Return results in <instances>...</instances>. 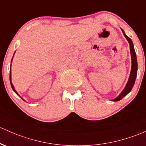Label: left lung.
<instances>
[{
  "label": "left lung",
  "mask_w": 146,
  "mask_h": 146,
  "mask_svg": "<svg viewBox=\"0 0 146 146\" xmlns=\"http://www.w3.org/2000/svg\"><path fill=\"white\" fill-rule=\"evenodd\" d=\"M122 30L123 35H124L125 37L126 38V39L127 40V41L129 44V49H130V54H131V58H132V68H131V72L130 75H129V79L126 84L125 86L123 89L122 92L118 95V97H116L115 99H113L112 101L116 102V101H119L123 97L125 96L126 95H127L129 92H130L132 89L133 88L134 83H135L136 78H137V70H138V65H137V55H136L135 50H134V44H133L132 39L129 37H128L127 35H125V32L123 31V29H121Z\"/></svg>",
  "instance_id": "left-lung-1"
}]
</instances>
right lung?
<instances>
[{"label":"right lung","instance_id":"right-lung-1","mask_svg":"<svg viewBox=\"0 0 146 146\" xmlns=\"http://www.w3.org/2000/svg\"><path fill=\"white\" fill-rule=\"evenodd\" d=\"M14 53H15V52H14ZM12 60H13V57H12V61H11V63H12ZM9 80H10V84H11V86H12V89H13V91H14V92L16 93V94H17V95H19V94L17 92V91L15 90V89H14V85L13 84H12V74H11V66H10V70H9ZM22 99H23V100H24V99L23 98H21Z\"/></svg>","mask_w":146,"mask_h":146}]
</instances>
